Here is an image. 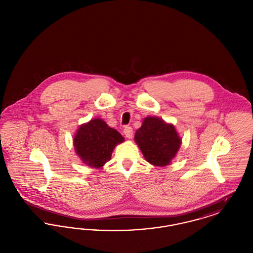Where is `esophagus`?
Returning <instances> with one entry per match:
<instances>
[{"label": "esophagus", "instance_id": "esophagus-1", "mask_svg": "<svg viewBox=\"0 0 253 253\" xmlns=\"http://www.w3.org/2000/svg\"><path fill=\"white\" fill-rule=\"evenodd\" d=\"M123 133L126 135V137L132 138V134H133L132 127H131V126H126V127L123 129Z\"/></svg>", "mask_w": 253, "mask_h": 253}]
</instances>
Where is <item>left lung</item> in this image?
<instances>
[{"label": "left lung", "instance_id": "1", "mask_svg": "<svg viewBox=\"0 0 253 253\" xmlns=\"http://www.w3.org/2000/svg\"><path fill=\"white\" fill-rule=\"evenodd\" d=\"M134 140L145 159L160 167L169 164L181 144L174 126L154 117L145 119L142 126L135 132Z\"/></svg>", "mask_w": 253, "mask_h": 253}]
</instances>
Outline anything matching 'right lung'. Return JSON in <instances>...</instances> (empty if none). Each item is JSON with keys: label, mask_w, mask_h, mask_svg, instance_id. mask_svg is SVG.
Listing matches in <instances>:
<instances>
[{"label": "right lung", "mask_w": 253, "mask_h": 253, "mask_svg": "<svg viewBox=\"0 0 253 253\" xmlns=\"http://www.w3.org/2000/svg\"><path fill=\"white\" fill-rule=\"evenodd\" d=\"M124 141L117 130L99 119L82 125L74 137V146L84 163L100 168L108 162L116 145Z\"/></svg>", "instance_id": "right-lung-1"}]
</instances>
